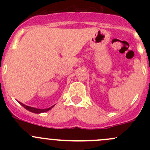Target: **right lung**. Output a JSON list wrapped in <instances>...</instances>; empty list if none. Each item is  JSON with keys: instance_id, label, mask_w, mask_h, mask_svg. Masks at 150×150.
<instances>
[{"instance_id": "1", "label": "right lung", "mask_w": 150, "mask_h": 150, "mask_svg": "<svg viewBox=\"0 0 150 150\" xmlns=\"http://www.w3.org/2000/svg\"><path fill=\"white\" fill-rule=\"evenodd\" d=\"M19 103L21 104V105L22 106V107H25V109H26L27 110H29L30 112H32L33 113H37V114H38V113H41V112H47L49 110H51L52 107H54V106H51V107H49V108H47V109H37V108H35V107H29V106H27L25 105V104H22V102H19Z\"/></svg>"}]
</instances>
